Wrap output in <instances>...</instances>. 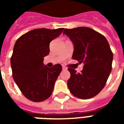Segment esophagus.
I'll use <instances>...</instances> for the list:
<instances>
[{"label": "esophagus", "instance_id": "obj_1", "mask_svg": "<svg viewBox=\"0 0 124 124\" xmlns=\"http://www.w3.org/2000/svg\"><path fill=\"white\" fill-rule=\"evenodd\" d=\"M62 70H67V68L66 67H64V66H62Z\"/></svg>", "mask_w": 124, "mask_h": 124}]
</instances>
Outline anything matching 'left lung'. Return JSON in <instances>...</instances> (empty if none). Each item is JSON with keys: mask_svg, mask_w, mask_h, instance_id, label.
<instances>
[{"mask_svg": "<svg viewBox=\"0 0 124 124\" xmlns=\"http://www.w3.org/2000/svg\"><path fill=\"white\" fill-rule=\"evenodd\" d=\"M63 34L74 44L72 59L84 64L81 73L68 68V87L78 98H92L104 88L112 71L113 53L109 43L104 36L88 27L66 28Z\"/></svg>", "mask_w": 124, "mask_h": 124, "instance_id": "8db88e82", "label": "left lung"}]
</instances>
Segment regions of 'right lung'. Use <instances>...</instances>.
Wrapping results in <instances>:
<instances>
[{"instance_id":"add662e5","label":"right lung","mask_w":124,"mask_h":124,"mask_svg":"<svg viewBox=\"0 0 124 124\" xmlns=\"http://www.w3.org/2000/svg\"><path fill=\"white\" fill-rule=\"evenodd\" d=\"M63 30L34 29L21 36L15 43L10 58L12 77L23 95L31 101H44L52 93L62 66L48 68L44 64V57L50 52V42Z\"/></svg>"}]
</instances>
